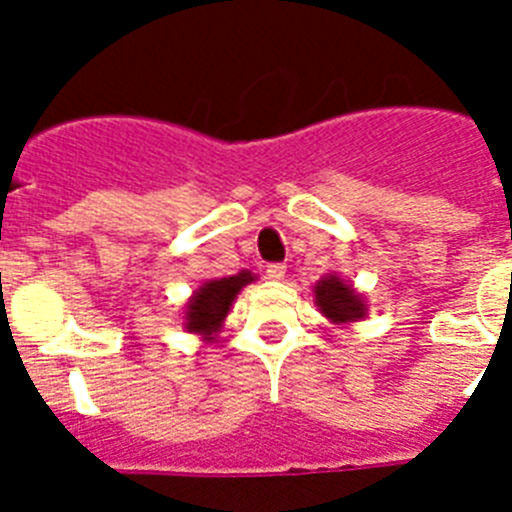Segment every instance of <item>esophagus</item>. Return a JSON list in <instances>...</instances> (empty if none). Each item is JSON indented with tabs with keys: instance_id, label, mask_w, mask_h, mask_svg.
Listing matches in <instances>:
<instances>
[{
	"instance_id": "esophagus-1",
	"label": "esophagus",
	"mask_w": 512,
	"mask_h": 512,
	"mask_svg": "<svg viewBox=\"0 0 512 512\" xmlns=\"http://www.w3.org/2000/svg\"><path fill=\"white\" fill-rule=\"evenodd\" d=\"M284 274H287V266L279 264V261H274V264H266V277L269 279H284Z\"/></svg>"
}]
</instances>
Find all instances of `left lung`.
<instances>
[{
	"label": "left lung",
	"mask_w": 512,
	"mask_h": 512,
	"mask_svg": "<svg viewBox=\"0 0 512 512\" xmlns=\"http://www.w3.org/2000/svg\"><path fill=\"white\" fill-rule=\"evenodd\" d=\"M315 300H318V307L323 310L325 318L336 320V323H351V320L366 315L361 297L338 277H325L323 282H318Z\"/></svg>",
	"instance_id": "1"
}]
</instances>
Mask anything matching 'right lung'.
Returning <instances> with one entry per match:
<instances>
[{"label":"right lung","mask_w":512,"mask_h":512,"mask_svg":"<svg viewBox=\"0 0 512 512\" xmlns=\"http://www.w3.org/2000/svg\"><path fill=\"white\" fill-rule=\"evenodd\" d=\"M248 282H253V274L251 271H241V274H235V277L212 279L205 287L197 289V295H194L187 305V328L192 330V333L212 336L225 320V315H228L235 295H238Z\"/></svg>","instance_id":"1"}]
</instances>
